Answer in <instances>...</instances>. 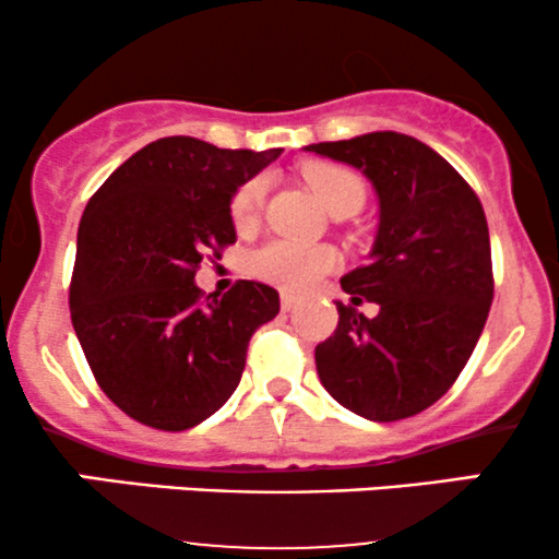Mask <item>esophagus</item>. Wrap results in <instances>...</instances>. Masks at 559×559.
Segmentation results:
<instances>
[{
	"mask_svg": "<svg viewBox=\"0 0 559 559\" xmlns=\"http://www.w3.org/2000/svg\"><path fill=\"white\" fill-rule=\"evenodd\" d=\"M281 307H284L286 312H288V310H294V307H297V297H294V294L284 292V294H281Z\"/></svg>",
	"mask_w": 559,
	"mask_h": 559,
	"instance_id": "1",
	"label": "esophagus"
}]
</instances>
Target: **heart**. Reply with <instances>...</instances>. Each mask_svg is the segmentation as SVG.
Masks as SVG:
<instances>
[{"label": "heart", "mask_w": 559, "mask_h": 559, "mask_svg": "<svg viewBox=\"0 0 559 559\" xmlns=\"http://www.w3.org/2000/svg\"><path fill=\"white\" fill-rule=\"evenodd\" d=\"M305 181L318 197V202L325 210H336L342 204H362L365 186L357 173L336 163H312L305 168ZM267 178L254 176L247 183L239 186L234 199H230V217L236 228H252L262 213L265 202ZM336 265V252L331 247L320 243H297V241H271L252 252L249 258V273L254 278L265 281L286 292H301L312 286L323 273H329Z\"/></svg>", "instance_id": "obj_1"}]
</instances>
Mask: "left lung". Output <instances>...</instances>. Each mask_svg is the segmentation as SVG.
<instances>
[{
    "label": "left lung",
    "mask_w": 559,
    "mask_h": 559,
    "mask_svg": "<svg viewBox=\"0 0 559 559\" xmlns=\"http://www.w3.org/2000/svg\"><path fill=\"white\" fill-rule=\"evenodd\" d=\"M362 170L378 197L368 265L346 273L338 325L316 346L320 383L342 407L389 423L447 394L471 360L493 299L484 207L439 152L396 131L305 146ZM376 300L365 319L355 304Z\"/></svg>",
    "instance_id": "8db88e82"
}]
</instances>
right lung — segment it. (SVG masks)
I'll list each match as a JSON object with an SVG mask.
<instances>
[{
	"instance_id": "1",
	"label": "right lung",
	"mask_w": 559,
	"mask_h": 559,
	"mask_svg": "<svg viewBox=\"0 0 559 559\" xmlns=\"http://www.w3.org/2000/svg\"><path fill=\"white\" fill-rule=\"evenodd\" d=\"M281 150L157 139L88 199L70 318L88 368L128 418L186 431L239 386L247 346L278 316V292L239 281L221 299L194 284L202 258L236 241L230 199ZM213 296V294H210Z\"/></svg>"
}]
</instances>
